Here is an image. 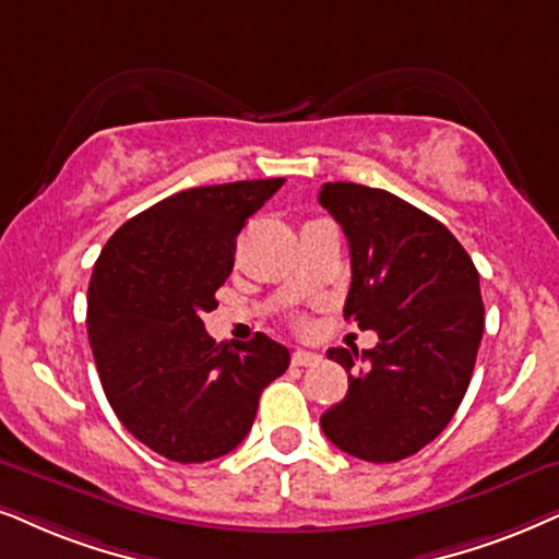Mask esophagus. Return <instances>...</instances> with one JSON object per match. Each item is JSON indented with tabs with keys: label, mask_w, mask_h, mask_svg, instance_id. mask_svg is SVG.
<instances>
[{
	"label": "esophagus",
	"mask_w": 559,
	"mask_h": 559,
	"mask_svg": "<svg viewBox=\"0 0 559 559\" xmlns=\"http://www.w3.org/2000/svg\"><path fill=\"white\" fill-rule=\"evenodd\" d=\"M317 361H320V356L312 350H294V356H292L294 366H314Z\"/></svg>",
	"instance_id": "obj_1"
}]
</instances>
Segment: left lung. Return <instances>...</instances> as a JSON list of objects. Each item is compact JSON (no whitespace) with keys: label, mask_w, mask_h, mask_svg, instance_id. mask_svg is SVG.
Masks as SVG:
<instances>
[{"label":"left lung","mask_w":559,"mask_h":559,"mask_svg":"<svg viewBox=\"0 0 559 559\" xmlns=\"http://www.w3.org/2000/svg\"><path fill=\"white\" fill-rule=\"evenodd\" d=\"M317 201L348 237L345 320L379 335L371 350H328L348 371V394L322 430L364 462H400L462 405L485 330L479 273L441 222L386 190L324 182Z\"/></svg>","instance_id":"left-lung-1"}]
</instances>
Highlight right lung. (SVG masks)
I'll use <instances>...</instances> for the list:
<instances>
[{"label": "right lung", "mask_w": 559, "mask_h": 559, "mask_svg": "<svg viewBox=\"0 0 559 559\" xmlns=\"http://www.w3.org/2000/svg\"><path fill=\"white\" fill-rule=\"evenodd\" d=\"M284 178L190 188L129 218L97 258L87 335L112 413L169 462L229 454L260 394L288 369L286 345L258 332L216 343L201 317L235 267L237 235Z\"/></svg>", "instance_id": "add662e5"}]
</instances>
